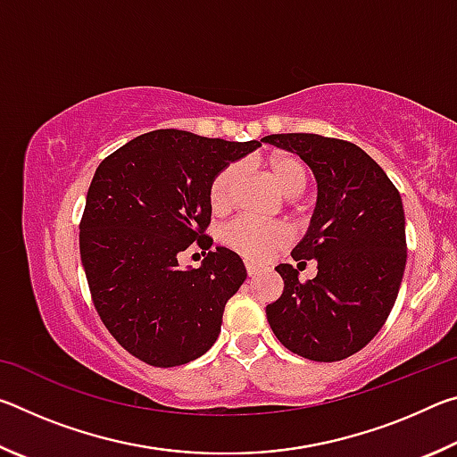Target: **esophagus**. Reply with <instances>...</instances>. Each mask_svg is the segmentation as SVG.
I'll use <instances>...</instances> for the list:
<instances>
[{
    "instance_id": "34e87169",
    "label": "esophagus",
    "mask_w": 457,
    "mask_h": 457,
    "mask_svg": "<svg viewBox=\"0 0 457 457\" xmlns=\"http://www.w3.org/2000/svg\"><path fill=\"white\" fill-rule=\"evenodd\" d=\"M245 270H247V276H250V278H253V276L258 274V268L253 266V264H245Z\"/></svg>"
}]
</instances>
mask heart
I'll return each mask as SVG.
<instances>
[{
  "instance_id": "1",
  "label": "heart",
  "mask_w": 457,
  "mask_h": 457,
  "mask_svg": "<svg viewBox=\"0 0 457 457\" xmlns=\"http://www.w3.org/2000/svg\"><path fill=\"white\" fill-rule=\"evenodd\" d=\"M270 173L286 197H296L306 189V169L296 157L272 159L270 161ZM239 183H242V167L236 163L223 167L215 175L210 187V204L213 212H228L234 205ZM221 239L229 250L237 252L239 256L253 262V264H260L288 242V231L280 223L237 218L223 228Z\"/></svg>"
}]
</instances>
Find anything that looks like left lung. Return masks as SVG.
<instances>
[{
    "label": "left lung",
    "mask_w": 457,
    "mask_h": 457,
    "mask_svg": "<svg viewBox=\"0 0 457 457\" xmlns=\"http://www.w3.org/2000/svg\"><path fill=\"white\" fill-rule=\"evenodd\" d=\"M312 169L319 197L298 264L319 274L300 282L296 268L276 266L284 292L266 306L270 328L300 357L335 362L369 345L395 304L405 272V212L389 177L361 146L311 133L268 135Z\"/></svg>",
    "instance_id": "1"
}]
</instances>
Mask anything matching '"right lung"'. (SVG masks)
<instances>
[{
  "label": "right lung",
  "mask_w": 457,
  "mask_h": 457,
  "mask_svg": "<svg viewBox=\"0 0 457 457\" xmlns=\"http://www.w3.org/2000/svg\"><path fill=\"white\" fill-rule=\"evenodd\" d=\"M262 146L177 129L151 130L98 165L80 221V258L96 312L120 346L153 367H179L220 337L223 308L245 280L228 247L199 268L179 253L212 220L210 187L223 167Z\"/></svg>",
  "instance_id": "1"
}]
</instances>
